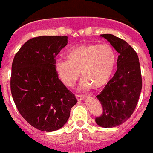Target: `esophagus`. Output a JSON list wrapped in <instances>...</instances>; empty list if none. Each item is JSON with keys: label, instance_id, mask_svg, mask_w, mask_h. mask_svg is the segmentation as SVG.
<instances>
[{"label": "esophagus", "instance_id": "obj_1", "mask_svg": "<svg viewBox=\"0 0 153 153\" xmlns=\"http://www.w3.org/2000/svg\"><path fill=\"white\" fill-rule=\"evenodd\" d=\"M75 97H76V99L78 101H82L84 99V96H82V95H75Z\"/></svg>", "mask_w": 153, "mask_h": 153}]
</instances>
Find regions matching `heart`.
Segmentation results:
<instances>
[{"label":"heart","instance_id":"heart-1","mask_svg":"<svg viewBox=\"0 0 153 153\" xmlns=\"http://www.w3.org/2000/svg\"><path fill=\"white\" fill-rule=\"evenodd\" d=\"M116 63L114 48L109 44H82L67 52V60H57L55 70L67 86L74 85L81 72L82 87L102 88L111 79Z\"/></svg>","mask_w":153,"mask_h":153}]
</instances>
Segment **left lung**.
I'll use <instances>...</instances> for the list:
<instances>
[{"instance_id":"obj_1","label":"left lung","mask_w":153,"mask_h":153,"mask_svg":"<svg viewBox=\"0 0 153 153\" xmlns=\"http://www.w3.org/2000/svg\"><path fill=\"white\" fill-rule=\"evenodd\" d=\"M119 53L117 71L113 78L97 95L102 105V115L95 122L104 128L123 124L135 111L143 88L137 53L126 41L110 34H101Z\"/></svg>"}]
</instances>
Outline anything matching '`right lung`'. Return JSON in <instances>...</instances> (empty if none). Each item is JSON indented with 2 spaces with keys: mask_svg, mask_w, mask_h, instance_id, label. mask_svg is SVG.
<instances>
[{
  "mask_svg": "<svg viewBox=\"0 0 153 153\" xmlns=\"http://www.w3.org/2000/svg\"><path fill=\"white\" fill-rule=\"evenodd\" d=\"M67 44V36L33 38L12 62L10 91L16 107L30 126L43 132L62 128L78 102L55 70V57Z\"/></svg>",
  "mask_w": 153,
  "mask_h": 153,
  "instance_id": "obj_1",
  "label": "right lung"
}]
</instances>
